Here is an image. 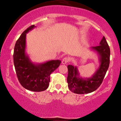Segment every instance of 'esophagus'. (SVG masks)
Here are the masks:
<instances>
[{
    "label": "esophagus",
    "instance_id": "obj_1",
    "mask_svg": "<svg viewBox=\"0 0 121 121\" xmlns=\"http://www.w3.org/2000/svg\"><path fill=\"white\" fill-rule=\"evenodd\" d=\"M69 59L68 57H64L63 59H62V64H65L68 63Z\"/></svg>",
    "mask_w": 121,
    "mask_h": 121
}]
</instances>
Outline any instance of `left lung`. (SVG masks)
<instances>
[{
	"label": "left lung",
	"mask_w": 121,
	"mask_h": 121,
	"mask_svg": "<svg viewBox=\"0 0 121 121\" xmlns=\"http://www.w3.org/2000/svg\"><path fill=\"white\" fill-rule=\"evenodd\" d=\"M91 49L97 53L100 62L99 68L91 77L89 78L79 77L77 67L72 65H68V86L69 90L75 94H88L98 89L102 84L108 68L110 49L105 37L104 36L102 38L100 45L92 47Z\"/></svg>",
	"instance_id": "8db88e82"
}]
</instances>
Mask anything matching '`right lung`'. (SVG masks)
I'll return each mask as SVG.
<instances>
[{
	"label": "right lung",
	"mask_w": 121,
	"mask_h": 121,
	"mask_svg": "<svg viewBox=\"0 0 121 121\" xmlns=\"http://www.w3.org/2000/svg\"><path fill=\"white\" fill-rule=\"evenodd\" d=\"M35 27L31 25L25 30L15 45L13 59L16 75L20 83L27 90L42 91L49 86L50 75L60 65L61 61L52 60L41 64H34L25 53L26 36Z\"/></svg>",
	"instance_id": "add662e5"
}]
</instances>
